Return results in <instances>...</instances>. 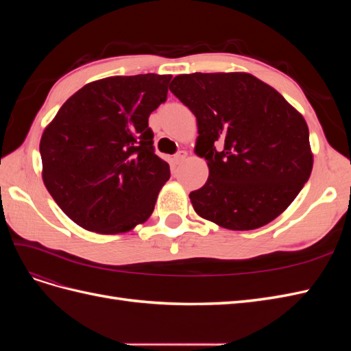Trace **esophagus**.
<instances>
[{
  "mask_svg": "<svg viewBox=\"0 0 351 351\" xmlns=\"http://www.w3.org/2000/svg\"><path fill=\"white\" fill-rule=\"evenodd\" d=\"M186 156H187V152H186V151H180V152H177V154L174 155L173 161H174V164H180V162L184 161Z\"/></svg>",
  "mask_w": 351,
  "mask_h": 351,
  "instance_id": "esophagus-1",
  "label": "esophagus"
}]
</instances>
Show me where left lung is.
<instances>
[{"label": "left lung", "instance_id": "obj_1", "mask_svg": "<svg viewBox=\"0 0 351 351\" xmlns=\"http://www.w3.org/2000/svg\"><path fill=\"white\" fill-rule=\"evenodd\" d=\"M169 90L195 114V152L209 168L189 195L196 214L236 231L281 215L313 167L303 115L249 73L180 74Z\"/></svg>", "mask_w": 351, "mask_h": 351}]
</instances>
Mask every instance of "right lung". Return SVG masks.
<instances>
[{
	"label": "right lung",
	"instance_id": "add662e5",
	"mask_svg": "<svg viewBox=\"0 0 351 351\" xmlns=\"http://www.w3.org/2000/svg\"><path fill=\"white\" fill-rule=\"evenodd\" d=\"M169 74L114 76L84 84L42 134V180L82 228L119 234L151 217L169 165L147 125L165 102Z\"/></svg>",
	"mask_w": 351,
	"mask_h": 351
}]
</instances>
